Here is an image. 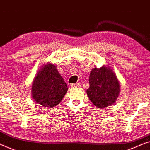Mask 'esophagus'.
Wrapping results in <instances>:
<instances>
[{
    "mask_svg": "<svg viewBox=\"0 0 150 150\" xmlns=\"http://www.w3.org/2000/svg\"><path fill=\"white\" fill-rule=\"evenodd\" d=\"M71 86L72 87H80L81 86V83H76V84H71Z\"/></svg>",
    "mask_w": 150,
    "mask_h": 150,
    "instance_id": "1",
    "label": "esophagus"
}]
</instances>
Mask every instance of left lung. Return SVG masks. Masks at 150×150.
I'll return each mask as SVG.
<instances>
[{"instance_id": "8db88e82", "label": "left lung", "mask_w": 150, "mask_h": 150, "mask_svg": "<svg viewBox=\"0 0 150 150\" xmlns=\"http://www.w3.org/2000/svg\"><path fill=\"white\" fill-rule=\"evenodd\" d=\"M88 97L96 107L104 108L115 103L120 84L115 74L108 66L95 67L90 73Z\"/></svg>"}]
</instances>
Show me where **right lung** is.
<instances>
[{"mask_svg":"<svg viewBox=\"0 0 150 150\" xmlns=\"http://www.w3.org/2000/svg\"><path fill=\"white\" fill-rule=\"evenodd\" d=\"M67 89L56 65L48 63L39 69L33 83L31 94L38 104L53 108L60 103Z\"/></svg>","mask_w":150,"mask_h":150,"instance_id":"right-lung-1","label":"right lung"}]
</instances>
